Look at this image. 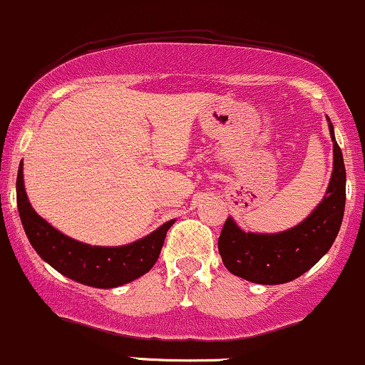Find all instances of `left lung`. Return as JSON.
Wrapping results in <instances>:
<instances>
[{
	"instance_id": "1",
	"label": "left lung",
	"mask_w": 365,
	"mask_h": 365,
	"mask_svg": "<svg viewBox=\"0 0 365 365\" xmlns=\"http://www.w3.org/2000/svg\"><path fill=\"white\" fill-rule=\"evenodd\" d=\"M329 128L334 142V170L322 204L302 223L281 234H246L227 217L217 250L232 274L251 283L283 284L307 272L330 250L343 223L346 170L330 119Z\"/></svg>"
}]
</instances>
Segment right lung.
Instances as JSON below:
<instances>
[{
    "label": "right lung",
    "instance_id": "obj_1",
    "mask_svg": "<svg viewBox=\"0 0 365 365\" xmlns=\"http://www.w3.org/2000/svg\"><path fill=\"white\" fill-rule=\"evenodd\" d=\"M17 207L29 242L42 260L77 283L95 288H115L144 276L156 264L165 235L174 221H167L148 237L118 247L89 246L66 237L35 212L26 197L22 163L17 172Z\"/></svg>",
    "mask_w": 365,
    "mask_h": 365
}]
</instances>
